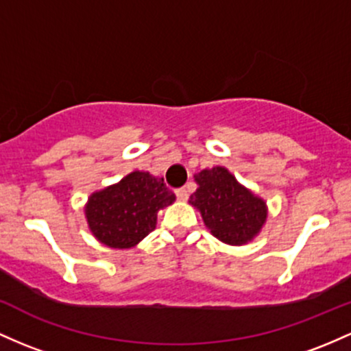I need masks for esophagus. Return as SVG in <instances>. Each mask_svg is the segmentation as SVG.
<instances>
[{
	"label": "esophagus",
	"mask_w": 351,
	"mask_h": 351,
	"mask_svg": "<svg viewBox=\"0 0 351 351\" xmlns=\"http://www.w3.org/2000/svg\"><path fill=\"white\" fill-rule=\"evenodd\" d=\"M176 193V198L180 199V202H186L188 199V190L186 188H178V190H175Z\"/></svg>",
	"instance_id": "34e87169"
}]
</instances>
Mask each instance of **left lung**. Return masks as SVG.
Masks as SVG:
<instances>
[{"mask_svg":"<svg viewBox=\"0 0 351 351\" xmlns=\"http://www.w3.org/2000/svg\"><path fill=\"white\" fill-rule=\"evenodd\" d=\"M190 203L198 208L206 228L226 245H243L256 237L267 219V206L234 180L226 168L203 169Z\"/></svg>","mask_w":351,"mask_h":351,"instance_id":"obj_1","label":"left lung"}]
</instances>
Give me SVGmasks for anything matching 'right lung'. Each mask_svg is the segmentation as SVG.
I'll return each instance as SVG.
<instances>
[{
    "mask_svg": "<svg viewBox=\"0 0 351 351\" xmlns=\"http://www.w3.org/2000/svg\"><path fill=\"white\" fill-rule=\"evenodd\" d=\"M175 202V193L146 171H133L118 184L88 199L90 230L110 248H132L156 226V213Z\"/></svg>",
    "mask_w": 351,
    "mask_h": 351,
    "instance_id": "1",
    "label": "right lung"
}]
</instances>
